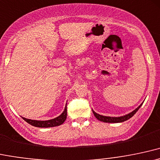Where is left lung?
<instances>
[{
	"instance_id": "1",
	"label": "left lung",
	"mask_w": 160,
	"mask_h": 160,
	"mask_svg": "<svg viewBox=\"0 0 160 160\" xmlns=\"http://www.w3.org/2000/svg\"><path fill=\"white\" fill-rule=\"evenodd\" d=\"M141 105H142V103H141V105H140L137 109H135L134 111H132V112H130V113L125 115V116H120V117H110V116H101V115L96 113L94 111H93V113H94L95 117H96L97 119H98V120H100V121L103 122H109V123L122 122L126 121V120H128V119H130V118H132V116H133L135 114L136 112H137V111L138 110V109H139L140 107H141Z\"/></svg>"
}]
</instances>
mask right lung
<instances>
[{"mask_svg": "<svg viewBox=\"0 0 160 160\" xmlns=\"http://www.w3.org/2000/svg\"><path fill=\"white\" fill-rule=\"evenodd\" d=\"M66 116H67V107L66 106L63 112L60 116L55 118V119L48 120V121H38V120H32L26 119V118L23 117L22 119L26 122H28V124H30V125H33L35 127H38V128H49V127H55L62 125L65 122Z\"/></svg>", "mask_w": 160, "mask_h": 160, "instance_id": "1", "label": "right lung"}]
</instances>
